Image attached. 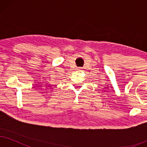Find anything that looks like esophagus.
Instances as JSON below:
<instances>
[{"label": "esophagus", "mask_w": 147, "mask_h": 147, "mask_svg": "<svg viewBox=\"0 0 147 147\" xmlns=\"http://www.w3.org/2000/svg\"><path fill=\"white\" fill-rule=\"evenodd\" d=\"M78 70V71H81V70H82V69H81V67H80V68H78V69H77Z\"/></svg>", "instance_id": "obj_1"}]
</instances>
